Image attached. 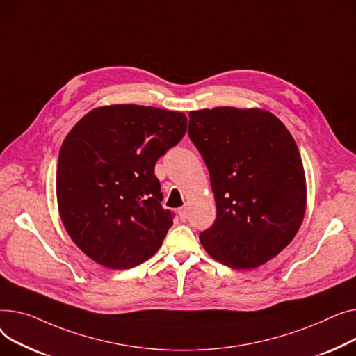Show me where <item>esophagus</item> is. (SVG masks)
I'll return each instance as SVG.
<instances>
[{
    "label": "esophagus",
    "instance_id": "1",
    "mask_svg": "<svg viewBox=\"0 0 356 356\" xmlns=\"http://www.w3.org/2000/svg\"><path fill=\"white\" fill-rule=\"evenodd\" d=\"M178 216H179V220H181V221H186V220H188V207H186V205H184V207L179 208V210H178Z\"/></svg>",
    "mask_w": 356,
    "mask_h": 356
}]
</instances>
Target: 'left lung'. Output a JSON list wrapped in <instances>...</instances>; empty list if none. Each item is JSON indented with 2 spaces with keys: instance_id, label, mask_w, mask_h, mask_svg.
Wrapping results in <instances>:
<instances>
[{
  "instance_id": "obj_1",
  "label": "left lung",
  "mask_w": 356,
  "mask_h": 356,
  "mask_svg": "<svg viewBox=\"0 0 356 356\" xmlns=\"http://www.w3.org/2000/svg\"><path fill=\"white\" fill-rule=\"evenodd\" d=\"M188 135L200 151L217 218L200 234L205 252L234 268H254L295 238L306 211V178L298 145L263 109L190 112Z\"/></svg>"
}]
</instances>
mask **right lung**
<instances>
[{
	"instance_id": "1",
	"label": "right lung",
	"mask_w": 356,
	"mask_h": 356,
	"mask_svg": "<svg viewBox=\"0 0 356 356\" xmlns=\"http://www.w3.org/2000/svg\"><path fill=\"white\" fill-rule=\"evenodd\" d=\"M186 132V116L152 106L112 104L83 116L57 163L60 218L74 244L115 270L152 257L172 225L163 210L156 161Z\"/></svg>"
}]
</instances>
